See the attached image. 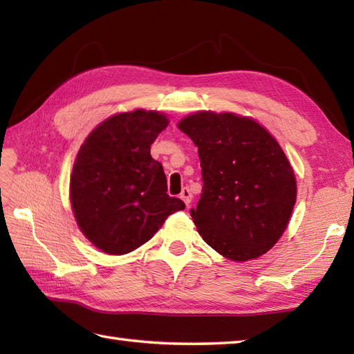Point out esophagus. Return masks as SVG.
<instances>
[{
    "label": "esophagus",
    "instance_id": "1",
    "mask_svg": "<svg viewBox=\"0 0 354 354\" xmlns=\"http://www.w3.org/2000/svg\"><path fill=\"white\" fill-rule=\"evenodd\" d=\"M179 198L183 199V202L184 204L187 205V208H189V205H190V202H192V192L189 190V189H183V192H181V194H179Z\"/></svg>",
    "mask_w": 354,
    "mask_h": 354
}]
</instances>
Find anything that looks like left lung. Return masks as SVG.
<instances>
[{
	"instance_id": "1",
	"label": "left lung",
	"mask_w": 354,
	"mask_h": 354,
	"mask_svg": "<svg viewBox=\"0 0 354 354\" xmlns=\"http://www.w3.org/2000/svg\"><path fill=\"white\" fill-rule=\"evenodd\" d=\"M178 127L198 146L204 187L190 213L204 242L232 261L268 252L297 201L295 173L278 141L232 112L199 111Z\"/></svg>"
}]
</instances>
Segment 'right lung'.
<instances>
[{
	"label": "right lung",
	"mask_w": 354,
	"mask_h": 354,
	"mask_svg": "<svg viewBox=\"0 0 354 354\" xmlns=\"http://www.w3.org/2000/svg\"><path fill=\"white\" fill-rule=\"evenodd\" d=\"M169 124L158 111L135 109L104 120L80 146L70 199L84 236L100 251L123 255L153 237L185 205L167 194L161 162L150 146Z\"/></svg>",
	"instance_id": "add662e5"
}]
</instances>
